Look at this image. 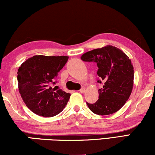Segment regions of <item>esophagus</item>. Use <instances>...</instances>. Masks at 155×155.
<instances>
[{
    "mask_svg": "<svg viewBox=\"0 0 155 155\" xmlns=\"http://www.w3.org/2000/svg\"><path fill=\"white\" fill-rule=\"evenodd\" d=\"M79 91H80V93H84L85 92H86V89L83 88L81 89V90H80Z\"/></svg>",
    "mask_w": 155,
    "mask_h": 155,
    "instance_id": "esophagus-1",
    "label": "esophagus"
}]
</instances>
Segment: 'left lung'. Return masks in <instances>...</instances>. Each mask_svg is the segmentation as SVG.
Returning a JSON list of instances; mask_svg holds the SVG:
<instances>
[{
  "label": "left lung",
  "mask_w": 155,
  "mask_h": 155,
  "mask_svg": "<svg viewBox=\"0 0 155 155\" xmlns=\"http://www.w3.org/2000/svg\"><path fill=\"white\" fill-rule=\"evenodd\" d=\"M81 59L96 62L100 78L97 82H104L96 102H86L88 108L98 115L114 114L120 110L129 98L134 86V67L129 58L120 49L106 45L83 54Z\"/></svg>",
  "instance_id": "1"
}]
</instances>
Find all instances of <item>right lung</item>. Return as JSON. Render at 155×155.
Listing matches in <instances>:
<instances>
[{
	"label": "right lung",
	"instance_id": "obj_1",
	"mask_svg": "<svg viewBox=\"0 0 155 155\" xmlns=\"http://www.w3.org/2000/svg\"><path fill=\"white\" fill-rule=\"evenodd\" d=\"M67 56L34 55L27 59L17 71L18 88L26 105L34 114L51 117L60 114L70 97L55 84L58 74L68 60Z\"/></svg>",
	"mask_w": 155,
	"mask_h": 155
}]
</instances>
